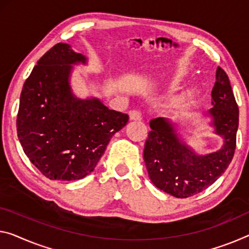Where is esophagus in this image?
<instances>
[{
    "label": "esophagus",
    "instance_id": "esophagus-1",
    "mask_svg": "<svg viewBox=\"0 0 249 249\" xmlns=\"http://www.w3.org/2000/svg\"><path fill=\"white\" fill-rule=\"evenodd\" d=\"M129 117L131 120H141L142 119V113L139 110H131L129 112Z\"/></svg>",
    "mask_w": 249,
    "mask_h": 249
}]
</instances>
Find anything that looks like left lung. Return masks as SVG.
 <instances>
[{"label":"left lung","instance_id":"8db88e82","mask_svg":"<svg viewBox=\"0 0 249 249\" xmlns=\"http://www.w3.org/2000/svg\"><path fill=\"white\" fill-rule=\"evenodd\" d=\"M212 103L209 114L225 143L220 150L207 156L195 155L186 147L169 121L162 118L150 121L143 159L157 188L177 198H188L208 188L227 169L235 154L239 109L228 75L221 68L216 71Z\"/></svg>","mask_w":249,"mask_h":249}]
</instances>
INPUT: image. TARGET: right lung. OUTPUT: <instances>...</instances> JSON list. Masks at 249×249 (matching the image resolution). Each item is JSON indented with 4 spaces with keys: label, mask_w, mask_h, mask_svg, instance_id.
Returning a JSON list of instances; mask_svg holds the SVG:
<instances>
[{
    "label": "right lung",
    "mask_w": 249,
    "mask_h": 249,
    "mask_svg": "<svg viewBox=\"0 0 249 249\" xmlns=\"http://www.w3.org/2000/svg\"><path fill=\"white\" fill-rule=\"evenodd\" d=\"M86 58L67 43L51 48L23 86L17 118L23 151L51 180H78L94 167L127 113L110 110L98 99L80 100L71 93V64Z\"/></svg>",
    "instance_id": "obj_1"
}]
</instances>
